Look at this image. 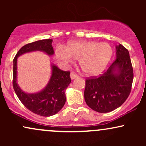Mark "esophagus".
<instances>
[{
    "instance_id": "1",
    "label": "esophagus",
    "mask_w": 146,
    "mask_h": 146,
    "mask_svg": "<svg viewBox=\"0 0 146 146\" xmlns=\"http://www.w3.org/2000/svg\"><path fill=\"white\" fill-rule=\"evenodd\" d=\"M71 78L72 79V80H73V79H75V78H78V75L77 74V73H75V72H71Z\"/></svg>"
}]
</instances>
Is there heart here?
Masks as SVG:
<instances>
[{
  "mask_svg": "<svg viewBox=\"0 0 146 146\" xmlns=\"http://www.w3.org/2000/svg\"><path fill=\"white\" fill-rule=\"evenodd\" d=\"M113 53V48L106 42L74 41L68 42L65 48H58L55 52V58L61 64L71 62L73 59L79 60L85 74L96 75L106 68Z\"/></svg>",
  "mask_w": 146,
  "mask_h": 146,
  "instance_id": "obj_1",
  "label": "heart"
}]
</instances>
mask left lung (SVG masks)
<instances>
[{"label":"left lung","instance_id":"left-lung-1","mask_svg":"<svg viewBox=\"0 0 146 146\" xmlns=\"http://www.w3.org/2000/svg\"><path fill=\"white\" fill-rule=\"evenodd\" d=\"M116 48L117 58L108 69L86 79L85 102L98 113H108L121 106L131 91L134 74L129 52L121 44Z\"/></svg>","mask_w":146,"mask_h":146}]
</instances>
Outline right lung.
I'll list each match as a JSON object with an SVG mask.
<instances>
[{"mask_svg": "<svg viewBox=\"0 0 146 146\" xmlns=\"http://www.w3.org/2000/svg\"><path fill=\"white\" fill-rule=\"evenodd\" d=\"M52 40L45 39L33 42L23 46L14 58L13 87L18 99L30 111L43 117L56 115L62 108L66 102L65 90L71 83L70 71H64L52 65V75L47 86L42 91L34 94H27L16 82L17 58L23 53L34 51H42L51 56L54 53Z\"/></svg>", "mask_w": 146, "mask_h": 146, "instance_id": "obj_1", "label": "right lung"}]
</instances>
